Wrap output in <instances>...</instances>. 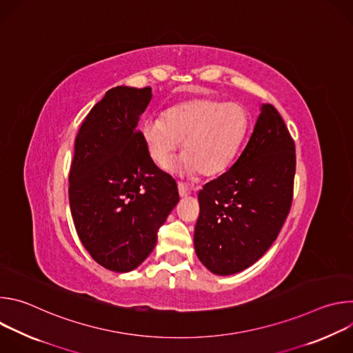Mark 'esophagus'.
<instances>
[{"instance_id": "esophagus-1", "label": "esophagus", "mask_w": 353, "mask_h": 353, "mask_svg": "<svg viewBox=\"0 0 353 353\" xmlns=\"http://www.w3.org/2000/svg\"><path fill=\"white\" fill-rule=\"evenodd\" d=\"M192 190H194L192 187H188V185H185V184H183V183H179V194H180V196H187V195H190Z\"/></svg>"}]
</instances>
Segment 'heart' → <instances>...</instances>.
<instances>
[{
	"label": "heart",
	"instance_id": "heart-1",
	"mask_svg": "<svg viewBox=\"0 0 353 353\" xmlns=\"http://www.w3.org/2000/svg\"><path fill=\"white\" fill-rule=\"evenodd\" d=\"M245 128L247 114L240 105L195 99L172 108L163 119L148 120L143 141L152 161L168 166L185 139L181 169L214 176L229 166Z\"/></svg>",
	"mask_w": 353,
	"mask_h": 353
}]
</instances>
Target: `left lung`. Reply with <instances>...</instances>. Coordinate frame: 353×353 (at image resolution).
Segmentation results:
<instances>
[{"label": "left lung", "mask_w": 353, "mask_h": 353, "mask_svg": "<svg viewBox=\"0 0 353 353\" xmlns=\"http://www.w3.org/2000/svg\"><path fill=\"white\" fill-rule=\"evenodd\" d=\"M294 141L270 103L263 105L241 155L198 192L194 247L218 275L253 265L278 237L292 207Z\"/></svg>", "instance_id": "8db88e82"}]
</instances>
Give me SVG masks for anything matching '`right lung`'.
<instances>
[{
    "label": "right lung",
    "instance_id": "right-lung-1",
    "mask_svg": "<svg viewBox=\"0 0 353 353\" xmlns=\"http://www.w3.org/2000/svg\"><path fill=\"white\" fill-rule=\"evenodd\" d=\"M150 99L149 86L112 88L75 138L68 177L74 225L90 257L116 272L150 254L179 203L174 179L154 163L138 130Z\"/></svg>",
    "mask_w": 353,
    "mask_h": 353
}]
</instances>
